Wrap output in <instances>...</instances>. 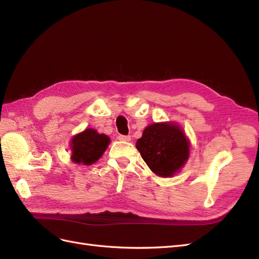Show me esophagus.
I'll list each match as a JSON object with an SVG mask.
<instances>
[{
	"instance_id": "34e87169",
	"label": "esophagus",
	"mask_w": 259,
	"mask_h": 259,
	"mask_svg": "<svg viewBox=\"0 0 259 259\" xmlns=\"http://www.w3.org/2000/svg\"><path fill=\"white\" fill-rule=\"evenodd\" d=\"M119 139L121 140V142H131V136H126V135H120L119 136Z\"/></svg>"
}]
</instances>
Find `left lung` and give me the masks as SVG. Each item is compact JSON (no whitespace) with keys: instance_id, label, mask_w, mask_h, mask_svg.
Wrapping results in <instances>:
<instances>
[{"instance_id":"8db88e82","label":"left lung","mask_w":259,"mask_h":259,"mask_svg":"<svg viewBox=\"0 0 259 259\" xmlns=\"http://www.w3.org/2000/svg\"><path fill=\"white\" fill-rule=\"evenodd\" d=\"M136 148L155 175L171 177L189 158L190 143L179 125L162 122L148 125Z\"/></svg>"}]
</instances>
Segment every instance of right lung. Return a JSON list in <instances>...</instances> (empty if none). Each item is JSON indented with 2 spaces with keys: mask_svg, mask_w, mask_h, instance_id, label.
Returning a JSON list of instances; mask_svg holds the SVG:
<instances>
[{
  "mask_svg": "<svg viewBox=\"0 0 259 259\" xmlns=\"http://www.w3.org/2000/svg\"><path fill=\"white\" fill-rule=\"evenodd\" d=\"M110 138L96 130L86 128L71 139V160L81 165H92L104 154Z\"/></svg>",
  "mask_w": 259,
  "mask_h": 259,
  "instance_id": "1",
  "label": "right lung"
}]
</instances>
